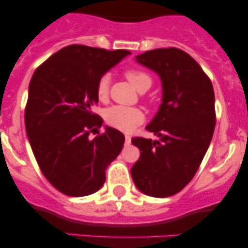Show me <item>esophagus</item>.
Wrapping results in <instances>:
<instances>
[{"instance_id":"34e87169","label":"esophagus","mask_w":248,"mask_h":248,"mask_svg":"<svg viewBox=\"0 0 248 248\" xmlns=\"http://www.w3.org/2000/svg\"><path fill=\"white\" fill-rule=\"evenodd\" d=\"M130 141H132V138L129 135H124V142H126V144H129Z\"/></svg>"}]
</instances>
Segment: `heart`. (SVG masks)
I'll use <instances>...</instances> for the list:
<instances>
[{"mask_svg":"<svg viewBox=\"0 0 248 248\" xmlns=\"http://www.w3.org/2000/svg\"><path fill=\"white\" fill-rule=\"evenodd\" d=\"M124 76L128 81L140 92H144L152 86L153 78L149 73L140 69H128L124 71ZM109 77L101 76L96 81L95 94L100 101H106L109 95ZM104 119L108 126L122 130V132H133L139 124L144 120V113L139 107L122 106L114 105L105 109Z\"/></svg>","mask_w":248,"mask_h":248,"instance_id":"obj_1","label":"heart"}]
</instances>
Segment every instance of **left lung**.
<instances>
[{
	"label": "left lung",
	"mask_w": 248,
	"mask_h": 248,
	"mask_svg": "<svg viewBox=\"0 0 248 248\" xmlns=\"http://www.w3.org/2000/svg\"><path fill=\"white\" fill-rule=\"evenodd\" d=\"M162 81V104L147 130L158 140L134 138L141 155L132 177L144 195L164 198L189 184L197 172L216 126L212 82L191 56L177 47L136 56Z\"/></svg>",
	"instance_id": "1"
}]
</instances>
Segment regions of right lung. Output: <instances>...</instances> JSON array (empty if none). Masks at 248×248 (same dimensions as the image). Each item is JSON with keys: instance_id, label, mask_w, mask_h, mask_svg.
I'll use <instances>...</instances> for the list:
<instances>
[{"instance_id": "add662e5", "label": "right lung", "mask_w": 248, "mask_h": 248, "mask_svg": "<svg viewBox=\"0 0 248 248\" xmlns=\"http://www.w3.org/2000/svg\"><path fill=\"white\" fill-rule=\"evenodd\" d=\"M72 44L33 72L25 106V129L45 178L58 191L82 197L98 191L106 169L124 147V134L106 127L92 112L98 104L96 81L129 55Z\"/></svg>"}]
</instances>
